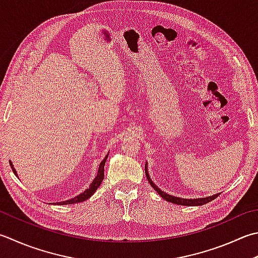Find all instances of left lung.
<instances>
[{"label": "left lung", "instance_id": "8db88e82", "mask_svg": "<svg viewBox=\"0 0 258 258\" xmlns=\"http://www.w3.org/2000/svg\"><path fill=\"white\" fill-rule=\"evenodd\" d=\"M145 173H146V176H147V179L150 183V185L153 186V188L155 191H157V193L159 194L160 197H162L164 200H166L168 202H172L175 203V205H179V206H202V205H206V203L210 202L212 200H215V199L219 196V194H215V196L212 197H207V198H200V199H182V198H177V197H173V196H169V194L163 192L162 189L158 188L156 185H155V183L150 179L149 177V174H148V169H147V164L145 165Z\"/></svg>", "mask_w": 258, "mask_h": 258}]
</instances>
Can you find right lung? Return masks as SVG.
Here are the masks:
<instances>
[{
	"instance_id": "add662e5",
	"label": "right lung",
	"mask_w": 258,
	"mask_h": 258,
	"mask_svg": "<svg viewBox=\"0 0 258 258\" xmlns=\"http://www.w3.org/2000/svg\"><path fill=\"white\" fill-rule=\"evenodd\" d=\"M108 156H109V154L106 155V156L104 157V159L102 160V162L100 163L98 174H96V176H95V178L93 179V182H92V183L90 184V187H89V188H86L83 193H81L80 196H77V197H75V198L71 199V200L57 202V205H60V206H64V205H74V203L83 202V201L87 200V199L93 196L94 192H95L96 189H98V187L101 185V183H102V181H103V178H104V165H105L106 158H108ZM10 165H11V168H12V171H13L14 175H16V176L18 177L17 171H16V168L13 167V164H12L11 160H10Z\"/></svg>"
}]
</instances>
